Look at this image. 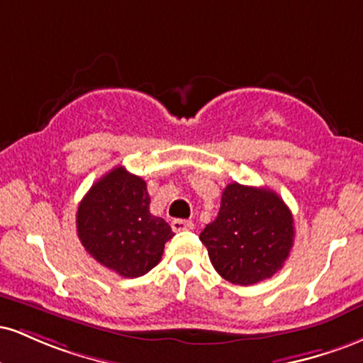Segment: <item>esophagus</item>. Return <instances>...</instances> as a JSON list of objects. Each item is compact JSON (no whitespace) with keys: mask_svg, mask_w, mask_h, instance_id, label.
<instances>
[{"mask_svg":"<svg viewBox=\"0 0 363 363\" xmlns=\"http://www.w3.org/2000/svg\"><path fill=\"white\" fill-rule=\"evenodd\" d=\"M194 223L191 220H182V218H176L172 220V230L174 232H184V230H193Z\"/></svg>","mask_w":363,"mask_h":363,"instance_id":"obj_1","label":"esophagus"}]
</instances>
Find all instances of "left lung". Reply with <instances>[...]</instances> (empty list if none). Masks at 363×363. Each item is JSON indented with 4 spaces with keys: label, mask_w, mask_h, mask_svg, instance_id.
<instances>
[{
    "label": "left lung",
    "mask_w": 363,
    "mask_h": 363,
    "mask_svg": "<svg viewBox=\"0 0 363 363\" xmlns=\"http://www.w3.org/2000/svg\"><path fill=\"white\" fill-rule=\"evenodd\" d=\"M294 235V216L274 191L232 182L223 189L215 222L199 239L220 277L247 286L283 268Z\"/></svg>",
    "instance_id": "obj_1"
}]
</instances>
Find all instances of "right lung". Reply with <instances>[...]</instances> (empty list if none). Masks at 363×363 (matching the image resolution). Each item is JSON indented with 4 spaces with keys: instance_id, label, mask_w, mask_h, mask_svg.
Segmentation results:
<instances>
[{
    "instance_id": "1",
    "label": "right lung",
    "mask_w": 363,
    "mask_h": 363,
    "mask_svg": "<svg viewBox=\"0 0 363 363\" xmlns=\"http://www.w3.org/2000/svg\"><path fill=\"white\" fill-rule=\"evenodd\" d=\"M78 239L85 251L124 278H138L155 268L172 228L150 213L147 182L116 167L99 179L77 211Z\"/></svg>"
}]
</instances>
